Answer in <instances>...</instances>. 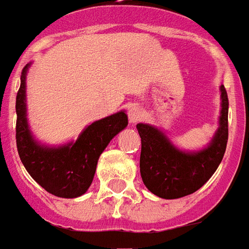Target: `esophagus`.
<instances>
[{"label": "esophagus", "instance_id": "obj_1", "mask_svg": "<svg viewBox=\"0 0 249 249\" xmlns=\"http://www.w3.org/2000/svg\"><path fill=\"white\" fill-rule=\"evenodd\" d=\"M127 115H128V121L131 124H135L137 122L141 119V116H142V111L139 108L138 106H130L127 110Z\"/></svg>", "mask_w": 249, "mask_h": 249}]
</instances>
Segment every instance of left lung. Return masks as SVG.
<instances>
[{
  "label": "left lung",
  "instance_id": "left-lung-1",
  "mask_svg": "<svg viewBox=\"0 0 249 249\" xmlns=\"http://www.w3.org/2000/svg\"><path fill=\"white\" fill-rule=\"evenodd\" d=\"M218 128L206 147L185 151L174 146L166 134L156 126L138 123L141 177L146 188L161 198L174 200L195 193L205 184L223 161L228 142V95L224 86Z\"/></svg>",
  "mask_w": 249,
  "mask_h": 249
}]
</instances>
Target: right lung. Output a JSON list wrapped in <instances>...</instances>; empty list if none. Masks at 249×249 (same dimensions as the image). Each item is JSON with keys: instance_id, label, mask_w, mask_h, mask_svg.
<instances>
[{"instance_id": "1", "label": "right lung", "mask_w": 249, "mask_h": 249, "mask_svg": "<svg viewBox=\"0 0 249 249\" xmlns=\"http://www.w3.org/2000/svg\"><path fill=\"white\" fill-rule=\"evenodd\" d=\"M32 63L21 73V86L16 98V142L18 156L26 172L51 195L63 198H76L92 184L100 154L116 134L127 127L124 111H119L84 128L76 141L60 146L40 143L28 123L26 116V73Z\"/></svg>"}]
</instances>
